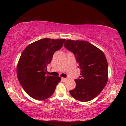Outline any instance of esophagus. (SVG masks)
I'll return each instance as SVG.
<instances>
[{"label": "esophagus", "instance_id": "esophagus-1", "mask_svg": "<svg viewBox=\"0 0 126 126\" xmlns=\"http://www.w3.org/2000/svg\"><path fill=\"white\" fill-rule=\"evenodd\" d=\"M62 80L63 82H65L67 80V78H62Z\"/></svg>", "mask_w": 126, "mask_h": 126}]
</instances>
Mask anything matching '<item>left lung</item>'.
<instances>
[{
  "mask_svg": "<svg viewBox=\"0 0 126 126\" xmlns=\"http://www.w3.org/2000/svg\"><path fill=\"white\" fill-rule=\"evenodd\" d=\"M64 47L73 53L80 76L75 80L76 88L69 91L74 98L88 102L96 97L108 80V63L101 50L84 40H67Z\"/></svg>",
  "mask_w": 126,
  "mask_h": 126,
  "instance_id": "8db88e82",
  "label": "left lung"
}]
</instances>
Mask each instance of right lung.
<instances>
[{
  "label": "right lung",
  "mask_w": 126,
  "mask_h": 126,
  "mask_svg": "<svg viewBox=\"0 0 126 126\" xmlns=\"http://www.w3.org/2000/svg\"><path fill=\"white\" fill-rule=\"evenodd\" d=\"M65 40L44 38L29 44L23 51L16 74L21 86L30 97L44 100L54 93L61 78L47 76V68L54 52L62 47Z\"/></svg>",
  "instance_id": "obj_1"
}]
</instances>
